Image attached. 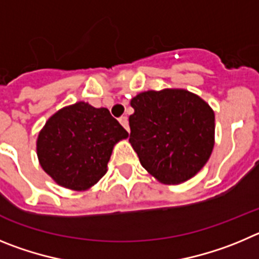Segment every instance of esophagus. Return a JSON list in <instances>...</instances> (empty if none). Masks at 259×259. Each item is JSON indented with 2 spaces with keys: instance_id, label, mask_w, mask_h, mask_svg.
<instances>
[{
  "instance_id": "esophagus-1",
  "label": "esophagus",
  "mask_w": 259,
  "mask_h": 259,
  "mask_svg": "<svg viewBox=\"0 0 259 259\" xmlns=\"http://www.w3.org/2000/svg\"><path fill=\"white\" fill-rule=\"evenodd\" d=\"M118 121H120V124L122 125V126H124L127 132H129V120H127L126 116H122V117H120L118 118Z\"/></svg>"
}]
</instances>
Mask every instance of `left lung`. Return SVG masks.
Wrapping results in <instances>:
<instances>
[{"label": "left lung", "mask_w": 259, "mask_h": 259, "mask_svg": "<svg viewBox=\"0 0 259 259\" xmlns=\"http://www.w3.org/2000/svg\"><path fill=\"white\" fill-rule=\"evenodd\" d=\"M129 142L142 166L165 185L192 178L214 146V112L186 90L141 93L130 102Z\"/></svg>", "instance_id": "left-lung-1"}]
</instances>
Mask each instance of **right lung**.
Masks as SVG:
<instances>
[{
    "label": "right lung",
    "instance_id": "obj_1",
    "mask_svg": "<svg viewBox=\"0 0 259 259\" xmlns=\"http://www.w3.org/2000/svg\"><path fill=\"white\" fill-rule=\"evenodd\" d=\"M127 135L108 109L78 102L49 118L37 139V156L60 186L86 190L107 173L113 146Z\"/></svg>",
    "mask_w": 259,
    "mask_h": 259
}]
</instances>
